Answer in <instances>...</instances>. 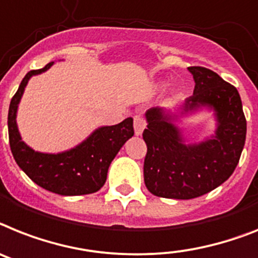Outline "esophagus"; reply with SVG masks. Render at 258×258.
I'll list each match as a JSON object with an SVG mask.
<instances>
[{"label": "esophagus", "instance_id": "34e87169", "mask_svg": "<svg viewBox=\"0 0 258 258\" xmlns=\"http://www.w3.org/2000/svg\"><path fill=\"white\" fill-rule=\"evenodd\" d=\"M134 128H135V135L140 136L146 128V120L140 115L134 116Z\"/></svg>", "mask_w": 258, "mask_h": 258}]
</instances>
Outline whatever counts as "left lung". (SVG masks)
Segmentation results:
<instances>
[{"label": "left lung", "mask_w": 258, "mask_h": 258, "mask_svg": "<svg viewBox=\"0 0 258 258\" xmlns=\"http://www.w3.org/2000/svg\"><path fill=\"white\" fill-rule=\"evenodd\" d=\"M187 69L196 82L192 96L176 112L165 107L146 111L144 182L162 198L191 199L216 189L231 177L245 144L246 120L237 89L207 68ZM203 108L214 112L216 133L190 143L175 122Z\"/></svg>", "instance_id": "1"}]
</instances>
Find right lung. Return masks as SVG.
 Returning a JSON list of instances; mask_svg holds the SVG:
<instances>
[{
  "mask_svg": "<svg viewBox=\"0 0 258 258\" xmlns=\"http://www.w3.org/2000/svg\"><path fill=\"white\" fill-rule=\"evenodd\" d=\"M55 62L25 76L9 106L8 128L15 162L43 189L60 196H84L98 191L106 182L107 170L124 143L134 136V119L114 125H102L73 148L59 153L34 151L22 140L17 124V112L25 88L32 76L42 75Z\"/></svg>",
  "mask_w": 258,
  "mask_h": 258,
  "instance_id": "obj_1",
  "label": "right lung"
}]
</instances>
